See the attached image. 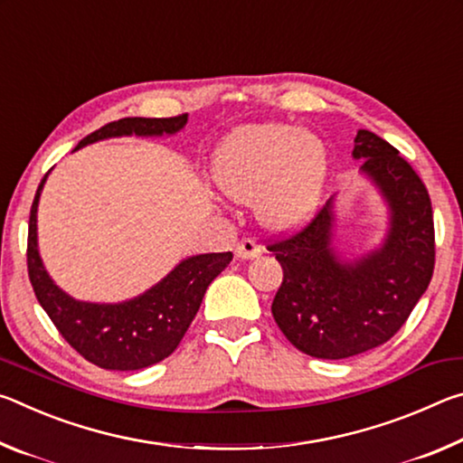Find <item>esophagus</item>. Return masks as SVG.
I'll list each match as a JSON object with an SVG mask.
<instances>
[{"instance_id": "1", "label": "esophagus", "mask_w": 463, "mask_h": 463, "mask_svg": "<svg viewBox=\"0 0 463 463\" xmlns=\"http://www.w3.org/2000/svg\"><path fill=\"white\" fill-rule=\"evenodd\" d=\"M261 247L257 245L255 239H242L237 242V249H234V255L237 260H255V257L261 255Z\"/></svg>"}]
</instances>
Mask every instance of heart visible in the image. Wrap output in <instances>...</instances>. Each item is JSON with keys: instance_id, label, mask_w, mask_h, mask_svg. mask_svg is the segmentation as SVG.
I'll list each match as a JSON object with an SVG mask.
<instances>
[{"instance_id": "b5f03b06", "label": "heart", "mask_w": 463, "mask_h": 463, "mask_svg": "<svg viewBox=\"0 0 463 463\" xmlns=\"http://www.w3.org/2000/svg\"><path fill=\"white\" fill-rule=\"evenodd\" d=\"M326 175L323 140L279 122L234 130L213 159V177L222 194L255 203L257 221L273 232L300 229L317 214Z\"/></svg>"}]
</instances>
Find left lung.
I'll return each mask as SVG.
<instances>
[{"label": "left lung", "instance_id": "8db88e82", "mask_svg": "<svg viewBox=\"0 0 463 463\" xmlns=\"http://www.w3.org/2000/svg\"><path fill=\"white\" fill-rule=\"evenodd\" d=\"M351 155L386 203L378 245L343 255L333 195L307 229L268 247L284 269L271 315L296 349L318 359L354 357L394 336L435 268L433 210L420 177L370 130L357 132Z\"/></svg>", "mask_w": 463, "mask_h": 463}]
</instances>
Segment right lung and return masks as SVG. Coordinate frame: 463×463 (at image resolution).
Returning a JSON list of instances; mask_svg holds the SVG:
<instances>
[{"instance_id": "right-lung-1", "label": "right lung", "mask_w": 463, "mask_h": 463, "mask_svg": "<svg viewBox=\"0 0 463 463\" xmlns=\"http://www.w3.org/2000/svg\"><path fill=\"white\" fill-rule=\"evenodd\" d=\"M187 124L175 118H122L85 137L81 146L120 137H174ZM38 185L28 226V276L34 294L59 333L77 354L104 370H143L174 354L198 312L208 286L232 261V253H202L179 261L146 292L122 302H85L61 289L46 271L38 250Z\"/></svg>"}]
</instances>
